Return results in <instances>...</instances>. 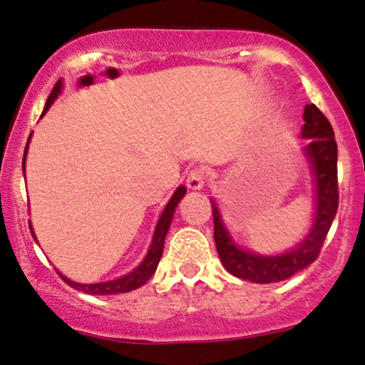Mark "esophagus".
Returning a JSON list of instances; mask_svg holds the SVG:
<instances>
[{
    "mask_svg": "<svg viewBox=\"0 0 365 365\" xmlns=\"http://www.w3.org/2000/svg\"><path fill=\"white\" fill-rule=\"evenodd\" d=\"M205 179H207V178H205V172L202 169H195V170H191L190 174H187L186 184H187V187H190V190L198 191L205 186Z\"/></svg>",
    "mask_w": 365,
    "mask_h": 365,
    "instance_id": "34e87169",
    "label": "esophagus"
}]
</instances>
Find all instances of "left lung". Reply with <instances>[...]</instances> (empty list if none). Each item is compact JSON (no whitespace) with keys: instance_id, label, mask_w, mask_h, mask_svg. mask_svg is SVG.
I'll return each instance as SVG.
<instances>
[{"instance_id":"left-lung-1","label":"left lung","mask_w":365,"mask_h":365,"mask_svg":"<svg viewBox=\"0 0 365 365\" xmlns=\"http://www.w3.org/2000/svg\"><path fill=\"white\" fill-rule=\"evenodd\" d=\"M302 138L309 139L304 148L307 162L310 163L315 186V214L310 231L297 247L277 255H260L241 248L232 240L220 215L219 207L212 200L214 214V240L219 259L224 269L232 276L250 282H279L304 271L321 253L327 231L338 212V146L334 130L324 113L315 105L304 110Z\"/></svg>"}]
</instances>
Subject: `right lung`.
I'll return each mask as SVG.
<instances>
[{
    "instance_id": "right-lung-1",
    "label": "right lung",
    "mask_w": 365,
    "mask_h": 365,
    "mask_svg": "<svg viewBox=\"0 0 365 365\" xmlns=\"http://www.w3.org/2000/svg\"><path fill=\"white\" fill-rule=\"evenodd\" d=\"M61 88H63V83L58 81V83L55 84V88H53L50 98H48V101H46V105H44V110H43V113H41V117H43L48 110H50L53 101H55L56 98H58V94L61 93ZM31 138H32V133L27 139L26 151H24V160H22L24 175H26V157H27V148H29V141H31ZM184 195H186V187L184 186H179L178 190L174 191V195H172L169 203H167L165 208H163L160 219H158V222H157V227H155L153 240H151L148 253H146L145 259H143L141 264H139L134 271H130L129 274H125V276H122V277H117V279L105 281V282H94V284H83V282L71 281L68 277H65L61 272H58V271L56 272H58L61 279L67 282L68 286H72L73 289H79V292H84L88 294L128 293V292H133V289L139 288V286H143L151 276H153L155 271H157V265H158V262H160L162 253H163V241H165L167 232H169L172 217H174V212H175V208H178V203L181 202ZM29 229H31L32 237L38 241V237H36V235H34V229H32V226H31V220H29Z\"/></svg>"
}]
</instances>
